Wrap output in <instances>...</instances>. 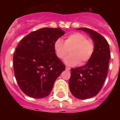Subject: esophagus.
I'll list each match as a JSON object with an SVG mask.
<instances>
[{
	"instance_id": "obj_1",
	"label": "esophagus",
	"mask_w": 120,
	"mask_h": 120,
	"mask_svg": "<svg viewBox=\"0 0 120 120\" xmlns=\"http://www.w3.org/2000/svg\"><path fill=\"white\" fill-rule=\"evenodd\" d=\"M66 70H70V67H66Z\"/></svg>"
}]
</instances>
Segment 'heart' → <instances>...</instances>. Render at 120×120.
I'll use <instances>...</instances> for the list:
<instances>
[{"mask_svg": "<svg viewBox=\"0 0 120 120\" xmlns=\"http://www.w3.org/2000/svg\"><path fill=\"white\" fill-rule=\"evenodd\" d=\"M53 49L57 58H65V62L69 66H74L79 64L83 65L87 63L95 52V45L93 40L87 38L84 34L72 33L66 37L64 42L60 38L55 40L53 43Z\"/></svg>", "mask_w": 120, "mask_h": 120, "instance_id": "obj_1", "label": "heart"}]
</instances>
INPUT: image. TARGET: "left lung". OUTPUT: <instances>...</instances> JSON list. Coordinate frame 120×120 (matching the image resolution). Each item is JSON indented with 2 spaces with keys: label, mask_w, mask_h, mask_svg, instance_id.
Wrapping results in <instances>:
<instances>
[{
  "label": "left lung",
  "mask_w": 120,
  "mask_h": 120,
  "mask_svg": "<svg viewBox=\"0 0 120 120\" xmlns=\"http://www.w3.org/2000/svg\"><path fill=\"white\" fill-rule=\"evenodd\" d=\"M90 35L95 45L93 56L85 65L71 69L70 90L77 98L85 100L96 96L107 76L110 50L107 40L91 29L79 28Z\"/></svg>",
  "instance_id": "left-lung-1"
}]
</instances>
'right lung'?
I'll return each mask as SVG.
<instances>
[{
  "label": "right lung",
  "instance_id": "add662e5",
  "mask_svg": "<svg viewBox=\"0 0 120 120\" xmlns=\"http://www.w3.org/2000/svg\"><path fill=\"white\" fill-rule=\"evenodd\" d=\"M64 34L60 28H42L30 33L17 45L13 58L14 74L19 88L27 96H48L65 70L53 49L54 41Z\"/></svg>",
  "mask_w": 120,
  "mask_h": 120
}]
</instances>
